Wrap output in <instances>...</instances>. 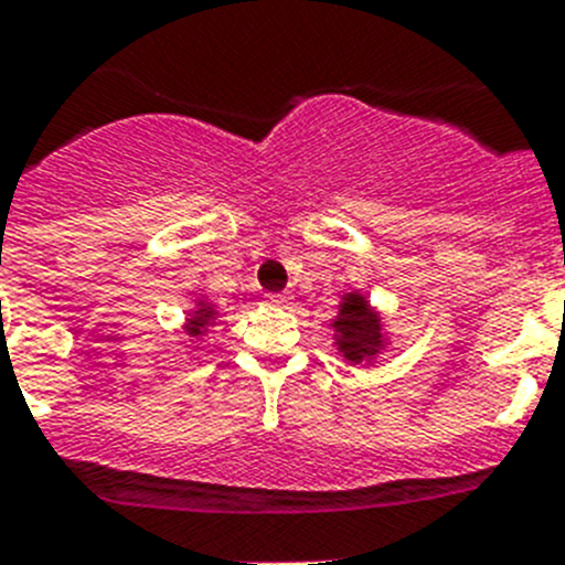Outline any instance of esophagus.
<instances>
[{"label": "esophagus", "mask_w": 565, "mask_h": 565, "mask_svg": "<svg viewBox=\"0 0 565 565\" xmlns=\"http://www.w3.org/2000/svg\"><path fill=\"white\" fill-rule=\"evenodd\" d=\"M268 302H271V306H288V302H291V297H288L286 291H271L268 294Z\"/></svg>", "instance_id": "obj_1"}]
</instances>
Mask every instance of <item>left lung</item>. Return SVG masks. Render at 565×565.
<instances>
[{"instance_id":"1","label":"left lung","mask_w":565,"mask_h":565,"mask_svg":"<svg viewBox=\"0 0 565 565\" xmlns=\"http://www.w3.org/2000/svg\"><path fill=\"white\" fill-rule=\"evenodd\" d=\"M333 328H337L339 351L351 362H362V359L382 351V328H379L376 313L367 308L364 297H359V294L344 297Z\"/></svg>"}]
</instances>
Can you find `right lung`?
<instances>
[{"instance_id":"right-lung-1","label":"right lung","mask_w":565,"mask_h":565,"mask_svg":"<svg viewBox=\"0 0 565 565\" xmlns=\"http://www.w3.org/2000/svg\"><path fill=\"white\" fill-rule=\"evenodd\" d=\"M212 319H214L212 308L201 306V311H194V317L189 319V333H192V337H201V333L209 328V322H212Z\"/></svg>"}]
</instances>
